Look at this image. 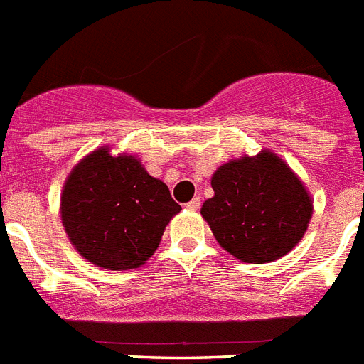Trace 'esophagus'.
<instances>
[{
  "label": "esophagus",
  "instance_id": "34e87169",
  "mask_svg": "<svg viewBox=\"0 0 364 364\" xmlns=\"http://www.w3.org/2000/svg\"><path fill=\"white\" fill-rule=\"evenodd\" d=\"M199 206H201V198H194L192 201L186 203V208H188V210H199Z\"/></svg>",
  "mask_w": 364,
  "mask_h": 364
}]
</instances>
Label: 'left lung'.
Masks as SVG:
<instances>
[{"label": "left lung", "mask_w": 364, "mask_h": 364, "mask_svg": "<svg viewBox=\"0 0 364 364\" xmlns=\"http://www.w3.org/2000/svg\"><path fill=\"white\" fill-rule=\"evenodd\" d=\"M214 198L201 215L227 252L245 263L283 257L301 241L312 218V201L292 170L276 154H257L219 166Z\"/></svg>", "instance_id": "1"}]
</instances>
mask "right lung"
I'll list each match as a JSON object with an SVG mask.
<instances>
[{"label":"right lung","mask_w":364,"mask_h":364,"mask_svg":"<svg viewBox=\"0 0 364 364\" xmlns=\"http://www.w3.org/2000/svg\"><path fill=\"white\" fill-rule=\"evenodd\" d=\"M179 210L165 183L134 156H110L109 149L77 163L61 194L70 243L85 259L110 270L141 267Z\"/></svg>","instance_id":"obj_1"}]
</instances>
